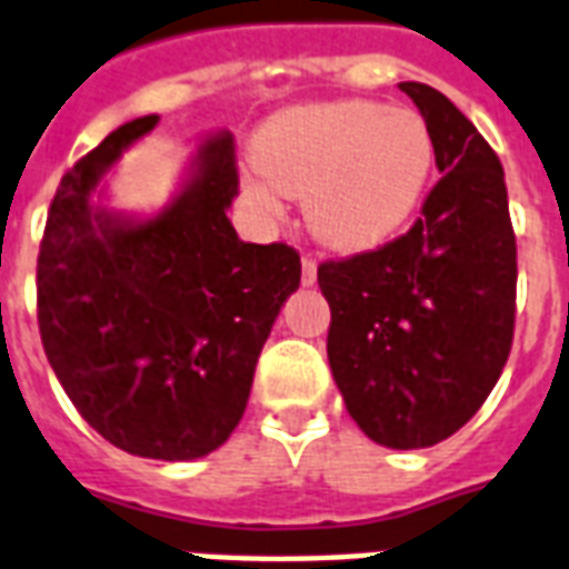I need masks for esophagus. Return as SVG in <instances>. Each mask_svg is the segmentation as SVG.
<instances>
[{
    "mask_svg": "<svg viewBox=\"0 0 569 569\" xmlns=\"http://www.w3.org/2000/svg\"><path fill=\"white\" fill-rule=\"evenodd\" d=\"M318 281V263L311 258H302V284H315Z\"/></svg>",
    "mask_w": 569,
    "mask_h": 569,
    "instance_id": "obj_1",
    "label": "esophagus"
}]
</instances>
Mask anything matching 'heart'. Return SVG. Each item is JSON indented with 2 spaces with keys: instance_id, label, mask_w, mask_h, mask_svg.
<instances>
[{
  "instance_id": "b5f03b06",
  "label": "heart",
  "mask_w": 569,
  "mask_h": 569,
  "mask_svg": "<svg viewBox=\"0 0 569 569\" xmlns=\"http://www.w3.org/2000/svg\"><path fill=\"white\" fill-rule=\"evenodd\" d=\"M249 194L267 209L306 200L311 233L339 251H369L396 237L420 207L435 143L426 119L408 107L327 101L281 110L260 128Z\"/></svg>"
}]
</instances>
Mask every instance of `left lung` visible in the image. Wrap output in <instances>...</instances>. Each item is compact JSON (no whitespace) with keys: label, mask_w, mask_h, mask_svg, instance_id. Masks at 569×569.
Returning a JSON list of instances; mask_svg holds the SVG:
<instances>
[{"label":"left lung","mask_w":569,"mask_h":569,"mask_svg":"<svg viewBox=\"0 0 569 569\" xmlns=\"http://www.w3.org/2000/svg\"><path fill=\"white\" fill-rule=\"evenodd\" d=\"M420 107L441 179L408 233L327 260L332 378L375 443L420 450L480 411L512 348L516 233L495 149L450 98L399 83Z\"/></svg>","instance_id":"1"}]
</instances>
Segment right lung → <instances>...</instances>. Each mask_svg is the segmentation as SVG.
Here are the masks:
<instances>
[{"label": "right lung", "instance_id": "right-lung-1", "mask_svg": "<svg viewBox=\"0 0 569 569\" xmlns=\"http://www.w3.org/2000/svg\"><path fill=\"white\" fill-rule=\"evenodd\" d=\"M156 126V113L119 126L59 182L38 251V330L104 441L186 462L219 450L242 420L263 341L300 288V254L237 237L228 131L200 143L191 179L156 219L96 207L107 168Z\"/></svg>", "mask_w": 569, "mask_h": 569}]
</instances>
